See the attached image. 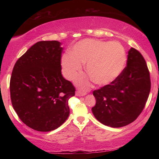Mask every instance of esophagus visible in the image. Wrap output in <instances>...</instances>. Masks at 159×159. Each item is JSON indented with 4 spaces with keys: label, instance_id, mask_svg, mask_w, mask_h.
<instances>
[{
    "label": "esophagus",
    "instance_id": "34e87169",
    "mask_svg": "<svg viewBox=\"0 0 159 159\" xmlns=\"http://www.w3.org/2000/svg\"><path fill=\"white\" fill-rule=\"evenodd\" d=\"M86 93L85 92H82V91L80 90H77L76 92V96H79V97H81V96H85L86 95Z\"/></svg>",
    "mask_w": 159,
    "mask_h": 159
}]
</instances>
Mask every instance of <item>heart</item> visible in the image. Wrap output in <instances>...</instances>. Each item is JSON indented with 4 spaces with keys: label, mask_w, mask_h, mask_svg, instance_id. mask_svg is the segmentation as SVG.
<instances>
[{
    "label": "heart",
    "mask_w": 159,
    "mask_h": 159,
    "mask_svg": "<svg viewBox=\"0 0 159 159\" xmlns=\"http://www.w3.org/2000/svg\"><path fill=\"white\" fill-rule=\"evenodd\" d=\"M61 59L64 76L71 80L81 71L85 64L89 75L78 77L76 83L80 87H86L94 80L99 85L114 81L122 73L126 63V53L123 45L117 41H104L86 39L77 42Z\"/></svg>",
    "instance_id": "obj_1"
}]
</instances>
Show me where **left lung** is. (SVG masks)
<instances>
[{"instance_id": "1", "label": "left lung", "mask_w": 159, "mask_h": 159, "mask_svg": "<svg viewBox=\"0 0 159 159\" xmlns=\"http://www.w3.org/2000/svg\"><path fill=\"white\" fill-rule=\"evenodd\" d=\"M151 89L149 72L140 52L131 48L127 66L116 79L93 91L92 111L103 125L120 128L133 122L144 108Z\"/></svg>"}]
</instances>
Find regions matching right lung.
Instances as JSON below:
<instances>
[{
	"instance_id": "right-lung-1",
	"label": "right lung",
	"mask_w": 159,
	"mask_h": 159,
	"mask_svg": "<svg viewBox=\"0 0 159 159\" xmlns=\"http://www.w3.org/2000/svg\"><path fill=\"white\" fill-rule=\"evenodd\" d=\"M61 44L57 41L37 42L12 70V107L21 121L35 130H55L69 116L68 102L75 95V88L61 73Z\"/></svg>"
}]
</instances>
